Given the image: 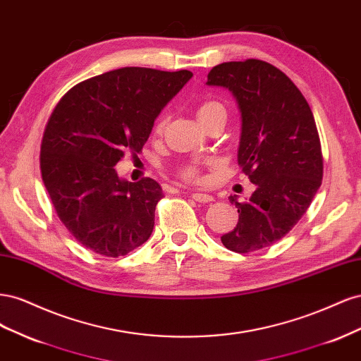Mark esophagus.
I'll use <instances>...</instances> for the list:
<instances>
[{
  "label": "esophagus",
  "mask_w": 361,
  "mask_h": 361,
  "mask_svg": "<svg viewBox=\"0 0 361 361\" xmlns=\"http://www.w3.org/2000/svg\"><path fill=\"white\" fill-rule=\"evenodd\" d=\"M191 197H192L195 202H199V203H209V202L214 200L212 195L204 194V192H191Z\"/></svg>",
  "instance_id": "obj_1"
}]
</instances>
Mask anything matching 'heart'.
I'll use <instances>...</instances> for the list:
<instances>
[{"label": "heart", "mask_w": 361, "mask_h": 361, "mask_svg": "<svg viewBox=\"0 0 361 361\" xmlns=\"http://www.w3.org/2000/svg\"><path fill=\"white\" fill-rule=\"evenodd\" d=\"M197 117H199L202 125L214 117H224L226 118V108L221 102H218V101H212V99L204 101L197 106ZM166 123H167V118L162 117L157 125V133H162L164 128H166ZM180 174L185 179L192 180L197 178V170H195V167H192V166H188V167H183L180 170Z\"/></svg>", "instance_id": "heart-1"}]
</instances>
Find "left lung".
<instances>
[{
    "instance_id": "8db88e82",
    "label": "left lung",
    "mask_w": 361,
    "mask_h": 361,
    "mask_svg": "<svg viewBox=\"0 0 361 361\" xmlns=\"http://www.w3.org/2000/svg\"><path fill=\"white\" fill-rule=\"evenodd\" d=\"M206 85L223 87L236 99L238 166L256 185L247 202L228 197L239 220L221 243L236 253L269 247L292 231L321 187L322 152L313 113L297 85L262 60L218 64Z\"/></svg>"
}]
</instances>
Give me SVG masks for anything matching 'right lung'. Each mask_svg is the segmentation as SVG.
<instances>
[{
    "label": "right lung",
    "instance_id": "obj_1",
    "mask_svg": "<svg viewBox=\"0 0 361 361\" xmlns=\"http://www.w3.org/2000/svg\"><path fill=\"white\" fill-rule=\"evenodd\" d=\"M191 76L116 69L76 84L54 108L42 138V179L61 223L85 248L125 256L154 232L161 185L118 178L114 166L141 152L155 118Z\"/></svg>",
    "mask_w": 361,
    "mask_h": 361
}]
</instances>
